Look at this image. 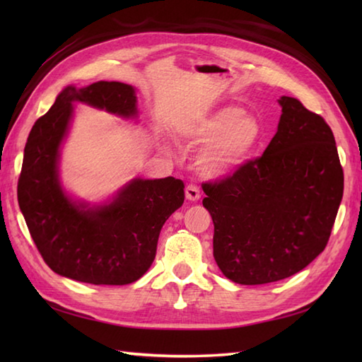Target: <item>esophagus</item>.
Masks as SVG:
<instances>
[{
    "instance_id": "34e87169",
    "label": "esophagus",
    "mask_w": 362,
    "mask_h": 362,
    "mask_svg": "<svg viewBox=\"0 0 362 362\" xmlns=\"http://www.w3.org/2000/svg\"><path fill=\"white\" fill-rule=\"evenodd\" d=\"M185 196L188 201H197L199 197H201V191H199V188L196 185H193V183H189V185H187L185 188Z\"/></svg>"
}]
</instances>
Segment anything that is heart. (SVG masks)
<instances>
[{
	"label": "heart",
	"instance_id": "b5f03b06",
	"mask_svg": "<svg viewBox=\"0 0 362 362\" xmlns=\"http://www.w3.org/2000/svg\"><path fill=\"white\" fill-rule=\"evenodd\" d=\"M188 136L194 143L210 144L201 165L209 174L219 175L232 171L249 157L263 136V126L241 107L228 105L194 126Z\"/></svg>",
	"mask_w": 362,
	"mask_h": 362
}]
</instances>
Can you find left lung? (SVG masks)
I'll return each mask as SVG.
<instances>
[{
	"instance_id": "1",
	"label": "left lung",
	"mask_w": 362,
	"mask_h": 362,
	"mask_svg": "<svg viewBox=\"0 0 362 362\" xmlns=\"http://www.w3.org/2000/svg\"><path fill=\"white\" fill-rule=\"evenodd\" d=\"M264 153L204 183L213 255L227 279L264 284L294 275L324 252L344 193L332 129L296 98L281 96Z\"/></svg>"
}]
</instances>
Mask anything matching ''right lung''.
Wrapping results in <instances>:
<instances>
[{
    "label": "right lung",
    "instance_id": "obj_1",
    "mask_svg": "<svg viewBox=\"0 0 362 362\" xmlns=\"http://www.w3.org/2000/svg\"><path fill=\"white\" fill-rule=\"evenodd\" d=\"M130 118L136 115L132 86L99 81L66 87L28 136L18 177V205L45 263L66 279L90 284H129L156 258L160 230L185 201L180 179H135L112 202H76L60 187L59 149L73 104Z\"/></svg>",
    "mask_w": 362,
    "mask_h": 362
}]
</instances>
